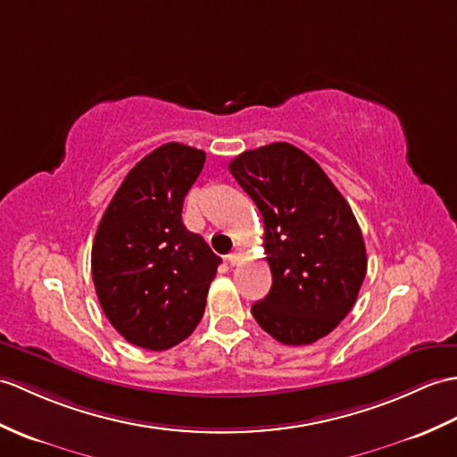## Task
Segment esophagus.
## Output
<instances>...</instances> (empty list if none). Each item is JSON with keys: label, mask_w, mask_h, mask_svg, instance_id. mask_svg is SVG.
<instances>
[{"label": "esophagus", "mask_w": 457, "mask_h": 457, "mask_svg": "<svg viewBox=\"0 0 457 457\" xmlns=\"http://www.w3.org/2000/svg\"><path fill=\"white\" fill-rule=\"evenodd\" d=\"M243 254H245V251H243V247H236L233 249L229 254H228V261H229V264H233V267H236V264H239V261L243 259Z\"/></svg>", "instance_id": "1"}]
</instances>
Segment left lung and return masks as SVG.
<instances>
[{"label": "left lung", "instance_id": "left-lung-1", "mask_svg": "<svg viewBox=\"0 0 457 457\" xmlns=\"http://www.w3.org/2000/svg\"><path fill=\"white\" fill-rule=\"evenodd\" d=\"M229 173L257 204L272 286L251 307L282 345H312L353 310L366 277V245L345 196L317 162L274 142L237 155Z\"/></svg>", "mask_w": 457, "mask_h": 457}]
</instances>
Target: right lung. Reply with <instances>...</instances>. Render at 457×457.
Instances as JSON below:
<instances>
[{"instance_id": "1", "label": "right lung", "mask_w": 457, "mask_h": 457, "mask_svg": "<svg viewBox=\"0 0 457 457\" xmlns=\"http://www.w3.org/2000/svg\"><path fill=\"white\" fill-rule=\"evenodd\" d=\"M206 162L169 142L137 162L104 210L91 274L111 325L126 341L167 350L195 331L221 259L183 224L185 196Z\"/></svg>"}]
</instances>
